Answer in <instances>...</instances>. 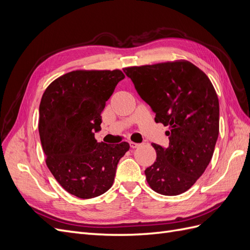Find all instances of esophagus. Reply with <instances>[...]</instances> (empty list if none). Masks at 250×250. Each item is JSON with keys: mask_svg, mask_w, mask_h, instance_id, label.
Segmentation results:
<instances>
[{"mask_svg": "<svg viewBox=\"0 0 250 250\" xmlns=\"http://www.w3.org/2000/svg\"><path fill=\"white\" fill-rule=\"evenodd\" d=\"M129 144H130V147L131 148H138V147H140L141 146V144H138V143H134V142H129Z\"/></svg>", "mask_w": 250, "mask_h": 250, "instance_id": "esophagus-1", "label": "esophagus"}]
</instances>
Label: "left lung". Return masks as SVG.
Segmentation results:
<instances>
[{"label":"left lung","mask_w":250,"mask_h":250,"mask_svg":"<svg viewBox=\"0 0 250 250\" xmlns=\"http://www.w3.org/2000/svg\"><path fill=\"white\" fill-rule=\"evenodd\" d=\"M142 99L168 126L169 146L156 144V161L145 170L152 190L166 196L183 194L202 175L219 134V100L210 80L187 60L123 69Z\"/></svg>","instance_id":"1"}]
</instances>
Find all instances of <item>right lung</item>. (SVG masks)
<instances>
[{"label":"right lung","instance_id":"right-lung-1","mask_svg":"<svg viewBox=\"0 0 250 250\" xmlns=\"http://www.w3.org/2000/svg\"><path fill=\"white\" fill-rule=\"evenodd\" d=\"M120 70H77L58 77L44 90L39 131L46 164L57 183L78 198L108 191L117 165L129 150L127 142L98 143L101 112L119 81Z\"/></svg>","mask_w":250,"mask_h":250}]
</instances>
